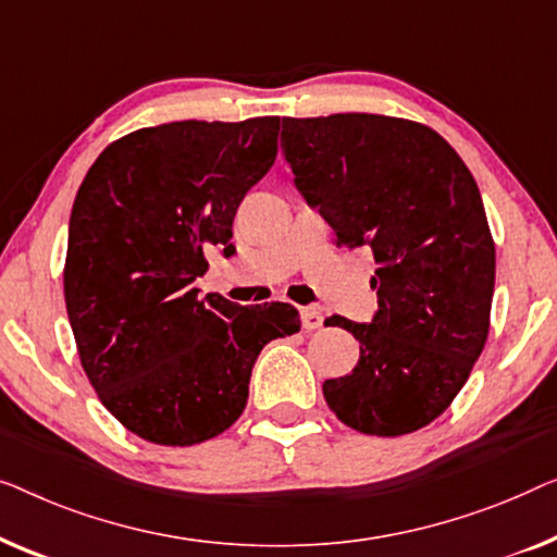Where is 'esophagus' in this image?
Wrapping results in <instances>:
<instances>
[{
	"label": "esophagus",
	"instance_id": "esophagus-1",
	"mask_svg": "<svg viewBox=\"0 0 557 557\" xmlns=\"http://www.w3.org/2000/svg\"><path fill=\"white\" fill-rule=\"evenodd\" d=\"M300 320L305 331H318V327L323 325V312L318 308H300Z\"/></svg>",
	"mask_w": 557,
	"mask_h": 557
}]
</instances>
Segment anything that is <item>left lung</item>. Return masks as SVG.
<instances>
[{
	"label": "left lung",
	"instance_id": "8db88e82",
	"mask_svg": "<svg viewBox=\"0 0 557 557\" xmlns=\"http://www.w3.org/2000/svg\"><path fill=\"white\" fill-rule=\"evenodd\" d=\"M295 186L341 247H371V323L333 315L360 343L323 383L343 424L398 436L432 424L472 373L490 331L495 242L457 151L426 125L373 113L282 119Z\"/></svg>",
	"mask_w": 557,
	"mask_h": 557
}]
</instances>
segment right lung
I'll list each match as a JSON object with an SVG mask.
<instances>
[{
	"mask_svg": "<svg viewBox=\"0 0 557 557\" xmlns=\"http://www.w3.org/2000/svg\"><path fill=\"white\" fill-rule=\"evenodd\" d=\"M280 119L176 121L98 156L70 214L65 305L81 363L128 432L191 446L230 429L293 305L199 297L207 252L234 255L232 222L277 156Z\"/></svg>",
	"mask_w": 557,
	"mask_h": 557,
	"instance_id": "add662e5",
	"label": "right lung"
}]
</instances>
